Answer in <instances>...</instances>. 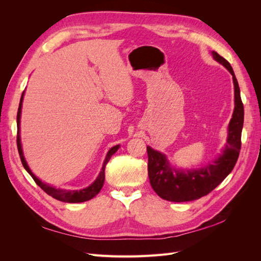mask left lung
I'll list each match as a JSON object with an SVG mask.
<instances>
[{"mask_svg": "<svg viewBox=\"0 0 261 261\" xmlns=\"http://www.w3.org/2000/svg\"><path fill=\"white\" fill-rule=\"evenodd\" d=\"M213 59L222 64L233 76L235 108L228 124V136L222 154L209 165L194 170H175L169 164L167 158L156 150L147 147L148 175L153 191L162 199L184 202L201 198L212 192L230 174L241 151V137L244 123V106L238 80L230 63L217 52Z\"/></svg>", "mask_w": 261, "mask_h": 261, "instance_id": "1", "label": "left lung"}]
</instances>
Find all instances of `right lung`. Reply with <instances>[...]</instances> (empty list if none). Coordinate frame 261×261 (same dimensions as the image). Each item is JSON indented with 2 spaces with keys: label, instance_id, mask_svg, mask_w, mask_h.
<instances>
[{
  "label": "right lung",
  "instance_id": "1",
  "mask_svg": "<svg viewBox=\"0 0 261 261\" xmlns=\"http://www.w3.org/2000/svg\"><path fill=\"white\" fill-rule=\"evenodd\" d=\"M23 93H25V91L22 92L21 94V98H20V102H19V107H18V112H17V149H18V153H19V156H20V161L23 165V168H25V170L29 173V174L31 175V177L34 178V180L36 181V184L42 188L43 191L50 195L51 197H53V198L58 199L60 201H64V202H84V201H87L89 200L91 198H93L94 196L98 195L99 192L101 191L102 186H103V183H105V177H106V165L108 164V162L110 161V159H111V156L117 151V149L120 148V145L117 146H114L112 147L111 149L109 150V152L106 156V160L103 162V165H102V169H101V172L99 173L98 177L96 178V180L93 181V183L86 187L84 189H81V191H68V189H61V188H55L49 184L46 183H43V181H41L40 179H39L33 172H31V170L29 169L28 164L25 160V156H23V153H22V149H21V143H20V135H19V132H20V128H19V125H20V113H21V106H22V99H23Z\"/></svg>",
  "mask_w": 261,
  "mask_h": 261
}]
</instances>
